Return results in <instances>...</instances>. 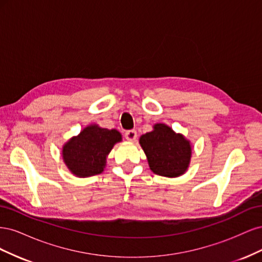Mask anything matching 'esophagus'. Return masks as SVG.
I'll return each instance as SVG.
<instances>
[{"label": "esophagus", "instance_id": "1", "mask_svg": "<svg viewBox=\"0 0 262 262\" xmlns=\"http://www.w3.org/2000/svg\"><path fill=\"white\" fill-rule=\"evenodd\" d=\"M124 137H125L126 140H129V141H136V139H137V131L136 130L125 131Z\"/></svg>", "mask_w": 262, "mask_h": 262}]
</instances>
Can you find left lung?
I'll use <instances>...</instances> for the list:
<instances>
[{
  "label": "left lung",
  "mask_w": 262,
  "mask_h": 262,
  "mask_svg": "<svg viewBox=\"0 0 262 262\" xmlns=\"http://www.w3.org/2000/svg\"><path fill=\"white\" fill-rule=\"evenodd\" d=\"M140 144L147 156L149 168L156 175L178 177L188 168L191 146L181 136L163 123L140 138Z\"/></svg>",
  "instance_id": "1"
}]
</instances>
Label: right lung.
<instances>
[{"instance_id":"obj_1","label":"right lung","mask_w":262,"mask_h":262,"mask_svg":"<svg viewBox=\"0 0 262 262\" xmlns=\"http://www.w3.org/2000/svg\"><path fill=\"white\" fill-rule=\"evenodd\" d=\"M121 134L117 130L87 126L80 136L71 139L63 147V160L68 168L78 177H90L104 170L106 156Z\"/></svg>"}]
</instances>
